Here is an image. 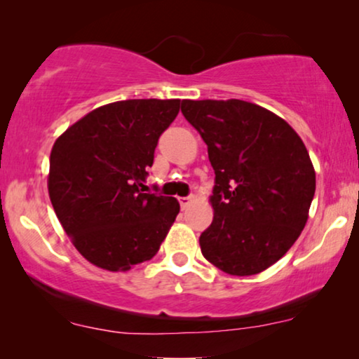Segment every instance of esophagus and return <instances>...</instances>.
I'll list each match as a JSON object with an SVG mask.
<instances>
[{
	"label": "esophagus",
	"mask_w": 359,
	"mask_h": 359,
	"mask_svg": "<svg viewBox=\"0 0 359 359\" xmlns=\"http://www.w3.org/2000/svg\"><path fill=\"white\" fill-rule=\"evenodd\" d=\"M178 201H180V205H181V209L184 210V209H188V208H189V204L193 203L194 198H193V196H188V198H180Z\"/></svg>",
	"instance_id": "obj_1"
}]
</instances>
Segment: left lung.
<instances>
[{"mask_svg": "<svg viewBox=\"0 0 359 359\" xmlns=\"http://www.w3.org/2000/svg\"><path fill=\"white\" fill-rule=\"evenodd\" d=\"M181 112L208 145L215 173L214 220L204 258L252 276L283 258L301 235L316 193L311 156L286 121L242 100H183Z\"/></svg>", "mask_w": 359, "mask_h": 359, "instance_id": "1", "label": "left lung"}]
</instances>
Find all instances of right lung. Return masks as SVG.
<instances>
[{"label":"right lung","mask_w":359,"mask_h":359,"mask_svg":"<svg viewBox=\"0 0 359 359\" xmlns=\"http://www.w3.org/2000/svg\"><path fill=\"white\" fill-rule=\"evenodd\" d=\"M180 100L101 106L53 144L48 196L63 230L88 262L127 271L151 259L180 212L171 196L144 193L160 135Z\"/></svg>","instance_id":"obj_1"}]
</instances>
